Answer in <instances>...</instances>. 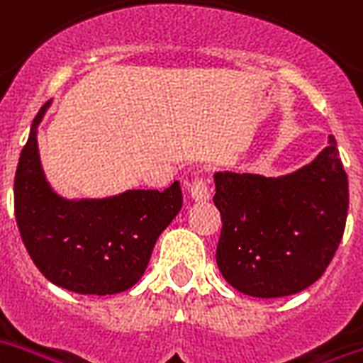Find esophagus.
Here are the masks:
<instances>
[{
  "label": "esophagus",
  "mask_w": 363,
  "mask_h": 363,
  "mask_svg": "<svg viewBox=\"0 0 363 363\" xmlns=\"http://www.w3.org/2000/svg\"><path fill=\"white\" fill-rule=\"evenodd\" d=\"M189 192L192 196V200H196V202H206V200H209V189L206 179H194L189 184Z\"/></svg>",
  "instance_id": "esophagus-1"
}]
</instances>
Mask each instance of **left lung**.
I'll list each match as a JSON object with an SVG mask.
<instances>
[{
  "label": "left lung",
  "instance_id": "left-lung-1",
  "mask_svg": "<svg viewBox=\"0 0 363 363\" xmlns=\"http://www.w3.org/2000/svg\"><path fill=\"white\" fill-rule=\"evenodd\" d=\"M213 179L223 223L216 259L233 289L256 298L291 296L323 275L348 213V177L335 136L291 174L223 171Z\"/></svg>",
  "mask_w": 363,
  "mask_h": 363
}]
</instances>
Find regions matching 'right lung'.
<instances>
[{
    "label": "right lung",
    "mask_w": 363,
    "mask_h": 363,
    "mask_svg": "<svg viewBox=\"0 0 363 363\" xmlns=\"http://www.w3.org/2000/svg\"><path fill=\"white\" fill-rule=\"evenodd\" d=\"M32 121L15 173V217L32 262L48 281L79 294H117L140 281L155 240L182 208L181 184L127 190L101 200H65L45 181Z\"/></svg>",
    "instance_id": "right-lung-1"
}]
</instances>
